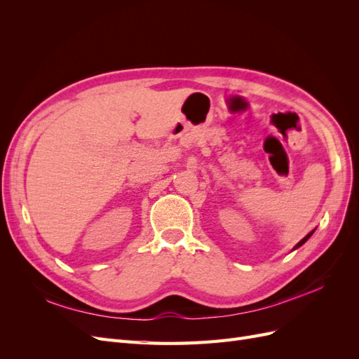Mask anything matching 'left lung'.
<instances>
[{
    "label": "left lung",
    "mask_w": 359,
    "mask_h": 359,
    "mask_svg": "<svg viewBox=\"0 0 359 359\" xmlns=\"http://www.w3.org/2000/svg\"><path fill=\"white\" fill-rule=\"evenodd\" d=\"M313 232H314V231H311V232H310V233H307V235H306V236H304V238H302V240H301V241H299V243H298V244H297V245H295V248H298V247H301V245H302V244H304V243H306V241H307V240H309V238H310V236H311V235H313Z\"/></svg>",
    "instance_id": "left-lung-1"
}]
</instances>
